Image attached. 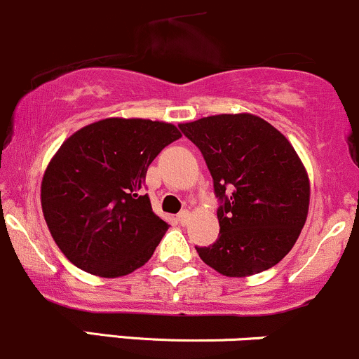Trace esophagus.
Instances as JSON below:
<instances>
[{"mask_svg": "<svg viewBox=\"0 0 359 359\" xmlns=\"http://www.w3.org/2000/svg\"><path fill=\"white\" fill-rule=\"evenodd\" d=\"M178 221L181 226H187L188 222H190V212L188 210H181L178 214Z\"/></svg>", "mask_w": 359, "mask_h": 359, "instance_id": "1", "label": "esophagus"}]
</instances>
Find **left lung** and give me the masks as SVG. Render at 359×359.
<instances>
[{
	"mask_svg": "<svg viewBox=\"0 0 359 359\" xmlns=\"http://www.w3.org/2000/svg\"><path fill=\"white\" fill-rule=\"evenodd\" d=\"M200 149L221 200L219 238L195 246L209 267L227 277L260 273L294 246L310 205V181L296 150L255 114H215L181 123Z\"/></svg>",
	"mask_w": 359,
	"mask_h": 359,
	"instance_id": "left-lung-1",
	"label": "left lung"
}]
</instances>
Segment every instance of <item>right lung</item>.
<instances>
[{
    "label": "right lung",
    "instance_id": "1",
    "mask_svg": "<svg viewBox=\"0 0 359 359\" xmlns=\"http://www.w3.org/2000/svg\"><path fill=\"white\" fill-rule=\"evenodd\" d=\"M180 137L171 123L106 118L63 142L42 178L41 203L73 265L113 279L147 264L169 226L144 195L145 175Z\"/></svg>",
    "mask_w": 359,
    "mask_h": 359
}]
</instances>
